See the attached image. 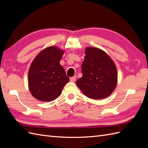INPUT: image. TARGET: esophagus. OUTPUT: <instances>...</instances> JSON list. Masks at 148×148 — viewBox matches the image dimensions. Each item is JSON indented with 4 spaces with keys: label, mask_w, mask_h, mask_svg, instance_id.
<instances>
[{
    "label": "esophagus",
    "mask_w": 148,
    "mask_h": 148,
    "mask_svg": "<svg viewBox=\"0 0 148 148\" xmlns=\"http://www.w3.org/2000/svg\"><path fill=\"white\" fill-rule=\"evenodd\" d=\"M76 79H77V76H73V77H71L70 78V82H74L75 80H76Z\"/></svg>",
    "instance_id": "1"
}]
</instances>
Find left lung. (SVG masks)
Here are the masks:
<instances>
[{
    "label": "left lung",
    "instance_id": "left-lung-1",
    "mask_svg": "<svg viewBox=\"0 0 148 148\" xmlns=\"http://www.w3.org/2000/svg\"><path fill=\"white\" fill-rule=\"evenodd\" d=\"M82 65L83 77L77 85L84 95L92 99L110 96L117 83V71L111 58L102 50L88 47Z\"/></svg>",
    "mask_w": 148,
    "mask_h": 148
}]
</instances>
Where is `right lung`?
I'll return each instance as SVG.
<instances>
[{
  "instance_id": "right-lung-1",
  "label": "right lung",
  "mask_w": 148,
  "mask_h": 148,
  "mask_svg": "<svg viewBox=\"0 0 148 148\" xmlns=\"http://www.w3.org/2000/svg\"><path fill=\"white\" fill-rule=\"evenodd\" d=\"M64 51L56 46L40 52L31 63L28 72V87L34 97L50 102L59 97L69 78L60 64Z\"/></svg>"
}]
</instances>
